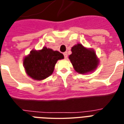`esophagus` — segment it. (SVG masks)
<instances>
[{
    "label": "esophagus",
    "mask_w": 124,
    "mask_h": 124,
    "mask_svg": "<svg viewBox=\"0 0 124 124\" xmlns=\"http://www.w3.org/2000/svg\"><path fill=\"white\" fill-rule=\"evenodd\" d=\"M63 55H64L65 59H67V57H68V54H67V52H64V53H63Z\"/></svg>",
    "instance_id": "esophagus-1"
}]
</instances>
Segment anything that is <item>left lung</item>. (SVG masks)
Wrapping results in <instances>:
<instances>
[{
  "label": "left lung",
  "instance_id": "left-lung-1",
  "mask_svg": "<svg viewBox=\"0 0 124 124\" xmlns=\"http://www.w3.org/2000/svg\"><path fill=\"white\" fill-rule=\"evenodd\" d=\"M71 51L69 59L74 70L79 74H88L94 71L99 65V60L92 48H87L78 43L72 46Z\"/></svg>",
  "mask_w": 124,
  "mask_h": 124
}]
</instances>
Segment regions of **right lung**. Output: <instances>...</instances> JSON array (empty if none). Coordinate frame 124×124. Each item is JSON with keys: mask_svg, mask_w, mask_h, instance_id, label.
I'll return each mask as SVG.
<instances>
[{"mask_svg": "<svg viewBox=\"0 0 124 124\" xmlns=\"http://www.w3.org/2000/svg\"><path fill=\"white\" fill-rule=\"evenodd\" d=\"M64 58L58 51L44 46L41 50H32L23 59V67L29 77L38 81L46 79L53 73L57 60Z\"/></svg>", "mask_w": 124, "mask_h": 124, "instance_id": "add662e5", "label": "right lung"}]
</instances>
